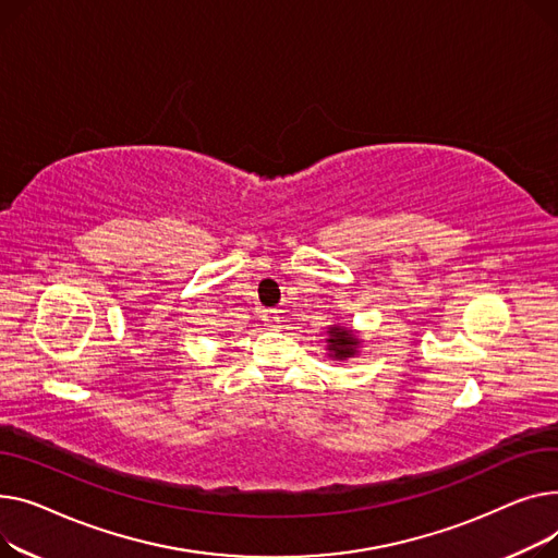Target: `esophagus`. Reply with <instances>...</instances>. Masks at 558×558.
Instances as JSON below:
<instances>
[{
	"label": "esophagus",
	"mask_w": 558,
	"mask_h": 558,
	"mask_svg": "<svg viewBox=\"0 0 558 558\" xmlns=\"http://www.w3.org/2000/svg\"><path fill=\"white\" fill-rule=\"evenodd\" d=\"M279 313H281V311H277V308H270V311H266V315H264V317H266V322H268V324H279V322H281Z\"/></svg>",
	"instance_id": "esophagus-1"
}]
</instances>
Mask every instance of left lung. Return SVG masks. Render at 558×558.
Instances as JSON below:
<instances>
[{
	"mask_svg": "<svg viewBox=\"0 0 558 558\" xmlns=\"http://www.w3.org/2000/svg\"><path fill=\"white\" fill-rule=\"evenodd\" d=\"M329 349H331V353L336 355V357H351L353 353H355V344H357V340L351 336V331H347V329H342V326H331V331H329Z\"/></svg>",
	"mask_w": 558,
	"mask_h": 558,
	"instance_id": "left-lung-1",
	"label": "left lung"
}]
</instances>
